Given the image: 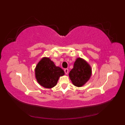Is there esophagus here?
I'll list each match as a JSON object with an SVG mask.
<instances>
[{"label":"esophagus","mask_w":125,"mask_h":125,"mask_svg":"<svg viewBox=\"0 0 125 125\" xmlns=\"http://www.w3.org/2000/svg\"><path fill=\"white\" fill-rule=\"evenodd\" d=\"M64 73H65V74H67L68 73V72H69V71H68V69L65 68V69H64Z\"/></svg>","instance_id":"34e87169"}]
</instances>
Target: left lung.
<instances>
[{"label": "left lung", "mask_w": 125, "mask_h": 125, "mask_svg": "<svg viewBox=\"0 0 125 125\" xmlns=\"http://www.w3.org/2000/svg\"><path fill=\"white\" fill-rule=\"evenodd\" d=\"M92 75V68L86 61L78 58L74 63L73 68L69 73V77L74 85L80 87L84 85Z\"/></svg>", "instance_id": "1"}]
</instances>
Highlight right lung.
I'll list each match as a JSON object with an SVG mask.
<instances>
[{"instance_id":"add662e5","label":"right lung","mask_w":125,"mask_h":125,"mask_svg":"<svg viewBox=\"0 0 125 125\" xmlns=\"http://www.w3.org/2000/svg\"><path fill=\"white\" fill-rule=\"evenodd\" d=\"M35 72L36 79L40 85L49 89L56 86L60 77L64 75V71L56 66L48 57H43L40 61Z\"/></svg>"}]
</instances>
